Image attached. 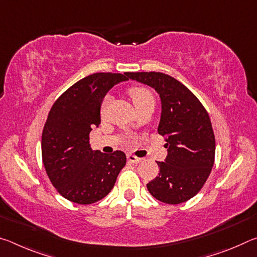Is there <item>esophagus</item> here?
<instances>
[{
  "instance_id": "esophagus-1",
  "label": "esophagus",
  "mask_w": 257,
  "mask_h": 257,
  "mask_svg": "<svg viewBox=\"0 0 257 257\" xmlns=\"http://www.w3.org/2000/svg\"><path fill=\"white\" fill-rule=\"evenodd\" d=\"M127 159L130 161V162H133V163H139L143 160L142 158H137V156H135L133 154H128L127 155Z\"/></svg>"
}]
</instances>
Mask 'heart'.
Listing matches in <instances>:
<instances>
[{
	"label": "heart",
	"mask_w": 257,
	"mask_h": 257,
	"mask_svg": "<svg viewBox=\"0 0 257 257\" xmlns=\"http://www.w3.org/2000/svg\"><path fill=\"white\" fill-rule=\"evenodd\" d=\"M129 95L130 97H132L136 108L145 105V104H150V103L154 104L153 95H152L150 90L145 88V87H139V86L133 87V88L129 89ZM108 102H110V97H106L104 99L103 106H102V113L105 112Z\"/></svg>",
	"instance_id": "b5f03b06"
}]
</instances>
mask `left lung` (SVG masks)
Segmentation results:
<instances>
[{"label": "left lung", "mask_w": 257, "mask_h": 257, "mask_svg": "<svg viewBox=\"0 0 257 257\" xmlns=\"http://www.w3.org/2000/svg\"><path fill=\"white\" fill-rule=\"evenodd\" d=\"M129 79L155 89L161 99L158 132L165 136L168 155L158 162L159 176L147 184L153 197L180 204L205 184L214 163L215 138L208 113L198 98L175 78L162 72H127Z\"/></svg>", "instance_id": "left-lung-1"}]
</instances>
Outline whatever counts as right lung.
<instances>
[{
	"instance_id": "add662e5",
	"label": "right lung",
	"mask_w": 257,
	"mask_h": 257,
	"mask_svg": "<svg viewBox=\"0 0 257 257\" xmlns=\"http://www.w3.org/2000/svg\"><path fill=\"white\" fill-rule=\"evenodd\" d=\"M127 72H99L77 81L56 99L42 134V156L50 180L68 201L92 204L110 193L127 158L121 151H93L89 133L101 124L103 98Z\"/></svg>"
}]
</instances>
